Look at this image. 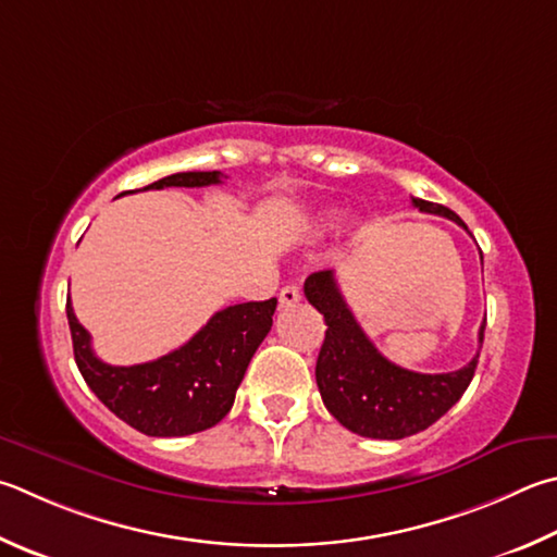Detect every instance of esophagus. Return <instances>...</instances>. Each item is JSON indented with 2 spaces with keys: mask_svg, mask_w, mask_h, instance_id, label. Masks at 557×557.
<instances>
[{
  "mask_svg": "<svg viewBox=\"0 0 557 557\" xmlns=\"http://www.w3.org/2000/svg\"><path fill=\"white\" fill-rule=\"evenodd\" d=\"M299 299H301V289L297 285H287V287L280 289V307L282 309L295 307Z\"/></svg>",
  "mask_w": 557,
  "mask_h": 557,
  "instance_id": "esophagus-1",
  "label": "esophagus"
}]
</instances>
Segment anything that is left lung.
<instances>
[{
  "label": "left lung",
  "mask_w": 557,
  "mask_h": 557,
  "mask_svg": "<svg viewBox=\"0 0 557 557\" xmlns=\"http://www.w3.org/2000/svg\"><path fill=\"white\" fill-rule=\"evenodd\" d=\"M411 201L419 211L446 216L465 226L448 207L417 197H411ZM305 295L309 305L323 313L329 326L317 360L321 399L333 417L358 436L380 441L413 436L436 423L472 382L480 352L465 368L441 375L404 370L384 358L352 317L333 270L309 275ZM484 323L480 326V348Z\"/></svg>",
  "instance_id": "8db88e82"
}]
</instances>
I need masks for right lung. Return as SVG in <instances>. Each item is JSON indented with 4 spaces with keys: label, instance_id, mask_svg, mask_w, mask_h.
Listing matches in <instances>:
<instances>
[{
    "label": "right lung",
    "instance_id": "right-lung-1",
    "mask_svg": "<svg viewBox=\"0 0 557 557\" xmlns=\"http://www.w3.org/2000/svg\"><path fill=\"white\" fill-rule=\"evenodd\" d=\"M221 173H175L144 189L219 185ZM277 299L246 301L216 311L185 346L140 366H109L67 299L75 362L99 401L146 436L175 438L207 431L234 407L250 358L272 326Z\"/></svg>",
    "mask_w": 557,
    "mask_h": 557
}]
</instances>
